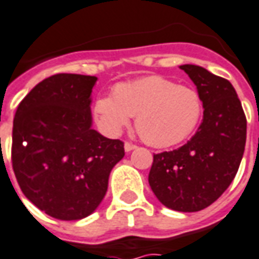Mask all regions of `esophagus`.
<instances>
[{
    "label": "esophagus",
    "instance_id": "obj_1",
    "mask_svg": "<svg viewBox=\"0 0 259 259\" xmlns=\"http://www.w3.org/2000/svg\"><path fill=\"white\" fill-rule=\"evenodd\" d=\"M136 146L135 144H132V143H124V151H132V150H135Z\"/></svg>",
    "mask_w": 259,
    "mask_h": 259
}]
</instances>
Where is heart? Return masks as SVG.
<instances>
[{"label": "heart", "instance_id": "1", "mask_svg": "<svg viewBox=\"0 0 259 259\" xmlns=\"http://www.w3.org/2000/svg\"><path fill=\"white\" fill-rule=\"evenodd\" d=\"M92 112L105 135L116 137L136 116L142 140L157 148L172 147L198 127L203 104L193 88L180 85L162 75H148L119 82L113 95L94 101Z\"/></svg>", "mask_w": 259, "mask_h": 259}]
</instances>
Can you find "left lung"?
<instances>
[{
  "mask_svg": "<svg viewBox=\"0 0 259 259\" xmlns=\"http://www.w3.org/2000/svg\"><path fill=\"white\" fill-rule=\"evenodd\" d=\"M196 85L203 120L182 147L154 154L148 184L168 209L199 211L218 200L236 177L247 119L230 81L193 64L181 66Z\"/></svg>",
  "mask_w": 259,
  "mask_h": 259,
  "instance_id": "left-lung-1",
  "label": "left lung"
}]
</instances>
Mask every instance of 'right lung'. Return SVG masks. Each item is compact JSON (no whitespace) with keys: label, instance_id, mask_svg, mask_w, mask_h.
I'll use <instances>...</instances> for the list:
<instances>
[{"label":"right lung","instance_id":"add662e5","mask_svg":"<svg viewBox=\"0 0 259 259\" xmlns=\"http://www.w3.org/2000/svg\"><path fill=\"white\" fill-rule=\"evenodd\" d=\"M97 77L56 74L22 99L12 129V168L23 195L54 219L90 216L123 158L120 140L92 129Z\"/></svg>","mask_w":259,"mask_h":259}]
</instances>
